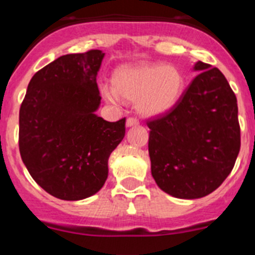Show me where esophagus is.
Instances as JSON below:
<instances>
[{
	"instance_id": "obj_1",
	"label": "esophagus",
	"mask_w": 255,
	"mask_h": 255,
	"mask_svg": "<svg viewBox=\"0 0 255 255\" xmlns=\"http://www.w3.org/2000/svg\"><path fill=\"white\" fill-rule=\"evenodd\" d=\"M139 123V121L135 118V117H129V118H127V122H126V125H127V127H132V126H137Z\"/></svg>"
}]
</instances>
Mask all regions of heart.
Segmentation results:
<instances>
[{
	"instance_id": "1",
	"label": "heart",
	"mask_w": 255,
	"mask_h": 255,
	"mask_svg": "<svg viewBox=\"0 0 255 255\" xmlns=\"http://www.w3.org/2000/svg\"><path fill=\"white\" fill-rule=\"evenodd\" d=\"M184 77L171 65L121 66L113 75V88L102 85V95L118 104L121 98L137 102V108L146 116H158L170 111L181 97Z\"/></svg>"
}]
</instances>
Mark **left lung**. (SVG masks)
I'll use <instances>...</instances> for the list:
<instances>
[{
	"label": "left lung",
	"mask_w": 255,
	"mask_h": 255,
	"mask_svg": "<svg viewBox=\"0 0 255 255\" xmlns=\"http://www.w3.org/2000/svg\"><path fill=\"white\" fill-rule=\"evenodd\" d=\"M200 73L166 113L147 121L154 181L178 199H199L232 172L240 149L237 97L218 68L199 61Z\"/></svg>",
	"instance_id": "left-lung-1"
}]
</instances>
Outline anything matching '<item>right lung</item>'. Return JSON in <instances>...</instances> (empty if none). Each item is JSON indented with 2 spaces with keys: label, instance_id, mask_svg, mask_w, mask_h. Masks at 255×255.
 Segmentation results:
<instances>
[{
  "label": "right lung",
  "instance_id": "1",
  "mask_svg": "<svg viewBox=\"0 0 255 255\" xmlns=\"http://www.w3.org/2000/svg\"><path fill=\"white\" fill-rule=\"evenodd\" d=\"M103 56L101 50L60 56L31 78L21 103V158L37 185L58 199L98 192L109 156L125 137L126 118L107 122L94 113Z\"/></svg>",
  "mask_w": 255,
  "mask_h": 255
}]
</instances>
